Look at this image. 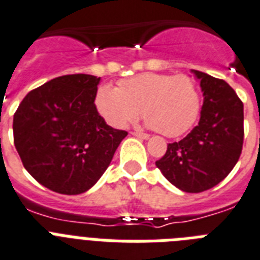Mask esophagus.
<instances>
[{
    "label": "esophagus",
    "mask_w": 260,
    "mask_h": 260,
    "mask_svg": "<svg viewBox=\"0 0 260 260\" xmlns=\"http://www.w3.org/2000/svg\"><path fill=\"white\" fill-rule=\"evenodd\" d=\"M134 136H136V137H139V139H144V140H148L149 139V135H147V134H141V132H134Z\"/></svg>",
    "instance_id": "esophagus-1"
}]
</instances>
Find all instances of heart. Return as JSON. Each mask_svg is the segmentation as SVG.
<instances>
[{"instance_id": "heart-1", "label": "heart", "mask_w": 260, "mask_h": 260, "mask_svg": "<svg viewBox=\"0 0 260 260\" xmlns=\"http://www.w3.org/2000/svg\"><path fill=\"white\" fill-rule=\"evenodd\" d=\"M96 107L105 121L124 128L140 113L149 128L176 137L193 125L200 112V93L195 81L185 75L143 73L126 79L119 88L101 85Z\"/></svg>"}]
</instances>
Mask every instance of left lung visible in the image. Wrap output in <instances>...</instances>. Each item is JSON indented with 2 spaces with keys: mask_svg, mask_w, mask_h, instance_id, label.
<instances>
[{
  "mask_svg": "<svg viewBox=\"0 0 260 260\" xmlns=\"http://www.w3.org/2000/svg\"><path fill=\"white\" fill-rule=\"evenodd\" d=\"M203 92L199 124L171 143L156 167L170 183L189 193L219 184L233 171L243 147V103L224 81L193 71Z\"/></svg>",
  "mask_w": 260,
  "mask_h": 260,
  "instance_id": "left-lung-1",
  "label": "left lung"
}]
</instances>
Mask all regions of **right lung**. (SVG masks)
Wrapping results in <instances>:
<instances>
[{"label":"right lung","instance_id":"right-lung-1","mask_svg":"<svg viewBox=\"0 0 260 260\" xmlns=\"http://www.w3.org/2000/svg\"><path fill=\"white\" fill-rule=\"evenodd\" d=\"M99 82L92 75L60 76L30 90L14 113L21 161L50 191L79 195L92 188L128 135L99 115Z\"/></svg>","mask_w":260,"mask_h":260}]
</instances>
